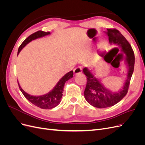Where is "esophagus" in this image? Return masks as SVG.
Listing matches in <instances>:
<instances>
[{
  "instance_id": "1",
  "label": "esophagus",
  "mask_w": 145,
  "mask_h": 145,
  "mask_svg": "<svg viewBox=\"0 0 145 145\" xmlns=\"http://www.w3.org/2000/svg\"><path fill=\"white\" fill-rule=\"evenodd\" d=\"M82 73V67H78L74 69V74L77 75V74Z\"/></svg>"
}]
</instances>
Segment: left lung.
<instances>
[{"label": "left lung", "instance_id": "obj_1", "mask_svg": "<svg viewBox=\"0 0 145 145\" xmlns=\"http://www.w3.org/2000/svg\"><path fill=\"white\" fill-rule=\"evenodd\" d=\"M108 36L110 44L120 47L121 51L126 55V62L128 68L126 79L121 89L113 93L106 88L94 74L88 68L83 69L87 78V83L84 91L86 100L92 106L99 108L110 107L117 104L126 95L131 77L134 71L135 56L133 48L126 38L116 29H107L105 32Z\"/></svg>", "mask_w": 145, "mask_h": 145}]
</instances>
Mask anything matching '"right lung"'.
I'll list each match as a JSON object with an SVG mask.
<instances>
[{
	"label": "right lung",
	"mask_w": 145,
	"mask_h": 145,
	"mask_svg": "<svg viewBox=\"0 0 145 145\" xmlns=\"http://www.w3.org/2000/svg\"><path fill=\"white\" fill-rule=\"evenodd\" d=\"M50 34V32H44L42 31H38L30 35L28 37L25 39L19 46L18 52H17V55L19 54V52L23 49V48L27 45L29 42L36 39L44 37ZM72 77L73 71H69L60 78L55 87L50 92L45 95L39 96H33L28 94L21 88L19 82L18 85L20 90L22 93L25 98L29 100L31 103H32L37 107L42 109H52L57 106L60 103L63 95L62 93H63V87L65 83Z\"/></svg>",
	"instance_id": "obj_1"
}]
</instances>
